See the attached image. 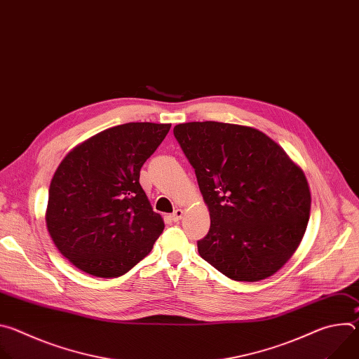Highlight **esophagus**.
Masks as SVG:
<instances>
[{"mask_svg":"<svg viewBox=\"0 0 359 359\" xmlns=\"http://www.w3.org/2000/svg\"><path fill=\"white\" fill-rule=\"evenodd\" d=\"M183 210L182 209H176L172 215H170V219H172V222H175V223H177L179 220H182V217H183Z\"/></svg>","mask_w":359,"mask_h":359,"instance_id":"obj_1","label":"esophagus"}]
</instances>
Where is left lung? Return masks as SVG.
<instances>
[{
  "label": "left lung",
  "instance_id": "1",
  "mask_svg": "<svg viewBox=\"0 0 359 359\" xmlns=\"http://www.w3.org/2000/svg\"><path fill=\"white\" fill-rule=\"evenodd\" d=\"M210 212L201 259L236 281L277 273L299 245L311 194L302 170L263 132L222 122L176 125Z\"/></svg>",
  "mask_w": 359,
  "mask_h": 359
}]
</instances>
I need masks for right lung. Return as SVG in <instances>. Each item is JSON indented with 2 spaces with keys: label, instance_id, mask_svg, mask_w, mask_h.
<instances>
[{
  "label": "right lung",
  "instance_id": "obj_1",
  "mask_svg": "<svg viewBox=\"0 0 359 359\" xmlns=\"http://www.w3.org/2000/svg\"><path fill=\"white\" fill-rule=\"evenodd\" d=\"M169 123L130 122L100 132L69 151L49 186L46 227L75 267L121 277L150 252L165 229L139 183Z\"/></svg>",
  "mask_w": 359,
  "mask_h": 359
}]
</instances>
